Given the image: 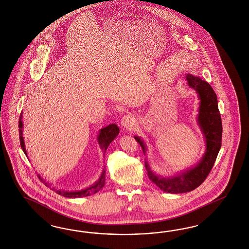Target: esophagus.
<instances>
[{
  "mask_svg": "<svg viewBox=\"0 0 249 249\" xmlns=\"http://www.w3.org/2000/svg\"><path fill=\"white\" fill-rule=\"evenodd\" d=\"M136 123V118L134 115L132 114H128L126 116H124L121 120V126L122 128H132L134 127Z\"/></svg>",
  "mask_w": 249,
  "mask_h": 249,
  "instance_id": "esophagus-1",
  "label": "esophagus"
}]
</instances>
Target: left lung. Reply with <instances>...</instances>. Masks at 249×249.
Instances as JSON below:
<instances>
[{
  "mask_svg": "<svg viewBox=\"0 0 249 249\" xmlns=\"http://www.w3.org/2000/svg\"><path fill=\"white\" fill-rule=\"evenodd\" d=\"M185 78L189 87L196 91L200 99L197 123L205 141V152L196 166L168 177L155 174L151 170L149 162L145 160L149 179L161 191L169 194L187 193L200 186L214 164L222 144V121L214 91L209 84L199 76L186 74ZM134 138L142 146L146 155L147 146L143 140L138 136H134Z\"/></svg>",
  "mask_w": 249,
  "mask_h": 249,
  "instance_id": "1",
  "label": "left lung"
}]
</instances>
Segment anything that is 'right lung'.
<instances>
[{
  "label": "right lung",
  "mask_w": 249,
  "mask_h": 249,
  "mask_svg": "<svg viewBox=\"0 0 249 249\" xmlns=\"http://www.w3.org/2000/svg\"><path fill=\"white\" fill-rule=\"evenodd\" d=\"M23 113V112H22ZM23 115L21 114L20 119H19V135H20V142H21V147L23 149L24 154L27 156V151L25 149V144H24V140H23ZM120 132V128L116 125V124H109L108 126H107L105 128H101L99 130L98 134V142L99 144L100 149L105 153L107 151V148L108 147V145L111 143V142L114 139L118 136ZM39 179H41V181L45 182L46 186H50V184L48 182H45L44 179H42L39 176ZM106 180V168L104 167L102 170V173L100 174L98 181H96L94 184H92L90 186L87 187V188L80 190V191H65V190H56L55 188H52L56 194L60 195V196L68 197V198H79V197H84V196H89L98 193V191L101 188H103L104 184H105Z\"/></svg>",
  "instance_id": "1"
}]
</instances>
